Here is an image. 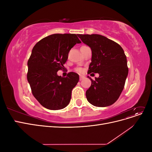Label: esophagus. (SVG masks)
<instances>
[{
    "label": "esophagus",
    "instance_id": "esophagus-1",
    "mask_svg": "<svg viewBox=\"0 0 152 152\" xmlns=\"http://www.w3.org/2000/svg\"><path fill=\"white\" fill-rule=\"evenodd\" d=\"M84 79V76L80 75V77H79V80H82V79Z\"/></svg>",
    "mask_w": 152,
    "mask_h": 152
}]
</instances>
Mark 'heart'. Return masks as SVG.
Wrapping results in <instances>:
<instances>
[{
  "mask_svg": "<svg viewBox=\"0 0 152 152\" xmlns=\"http://www.w3.org/2000/svg\"><path fill=\"white\" fill-rule=\"evenodd\" d=\"M75 72H77L78 73H82V72H83V69H82V68H79H79H75Z\"/></svg>",
  "mask_w": 152,
  "mask_h": 152,
  "instance_id": "heart-1",
  "label": "heart"
}]
</instances>
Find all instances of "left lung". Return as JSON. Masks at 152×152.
<instances>
[{"label": "left lung", "mask_w": 152, "mask_h": 152, "mask_svg": "<svg viewBox=\"0 0 152 152\" xmlns=\"http://www.w3.org/2000/svg\"><path fill=\"white\" fill-rule=\"evenodd\" d=\"M92 50L91 63L87 73H99L91 79L86 91L88 102L95 107H105L113 104L120 96L128 75L127 58L122 47L101 35L78 34ZM94 74V73H93Z\"/></svg>", "instance_id": "obj_1"}]
</instances>
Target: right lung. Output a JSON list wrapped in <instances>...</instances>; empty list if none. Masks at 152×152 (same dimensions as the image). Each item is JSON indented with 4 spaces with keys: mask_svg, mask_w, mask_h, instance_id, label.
Returning a JSON list of instances; mask_svg holds the SVG:
<instances>
[{
    "mask_svg": "<svg viewBox=\"0 0 152 152\" xmlns=\"http://www.w3.org/2000/svg\"><path fill=\"white\" fill-rule=\"evenodd\" d=\"M80 43L76 34H56L41 39L32 49L27 63V80L32 94L44 107L60 110L70 103L79 76L71 72L63 77L57 72L64 68L70 49Z\"/></svg>",
    "mask_w": 152,
    "mask_h": 152,
    "instance_id": "add662e5",
    "label": "right lung"
}]
</instances>
